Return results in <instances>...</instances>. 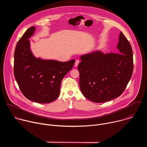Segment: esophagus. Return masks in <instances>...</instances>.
<instances>
[{"label": "esophagus", "instance_id": "esophagus-1", "mask_svg": "<svg viewBox=\"0 0 147 147\" xmlns=\"http://www.w3.org/2000/svg\"><path fill=\"white\" fill-rule=\"evenodd\" d=\"M79 63H80V60H76V62H75V64H74L75 66H77Z\"/></svg>", "mask_w": 147, "mask_h": 147}]
</instances>
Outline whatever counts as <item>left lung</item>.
Returning a JSON list of instances; mask_svg holds the SVG:
<instances>
[{
	"instance_id": "8db88e82",
	"label": "left lung",
	"mask_w": 147,
	"mask_h": 147,
	"mask_svg": "<svg viewBox=\"0 0 147 147\" xmlns=\"http://www.w3.org/2000/svg\"><path fill=\"white\" fill-rule=\"evenodd\" d=\"M119 53L103 54L100 51L82 55L78 65L79 85L83 95L101 103L119 96L125 90L133 71L131 45L120 32Z\"/></svg>"
}]
</instances>
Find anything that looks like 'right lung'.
Here are the masks:
<instances>
[{"label":"right lung","instance_id":"add662e5","mask_svg":"<svg viewBox=\"0 0 147 147\" xmlns=\"http://www.w3.org/2000/svg\"><path fill=\"white\" fill-rule=\"evenodd\" d=\"M35 29L32 26L27 30L16 45L14 75L20 91L28 99L48 103L59 96L62 79L73 68L76 60L61 62L35 57L28 39Z\"/></svg>","mask_w":147,"mask_h":147}]
</instances>
